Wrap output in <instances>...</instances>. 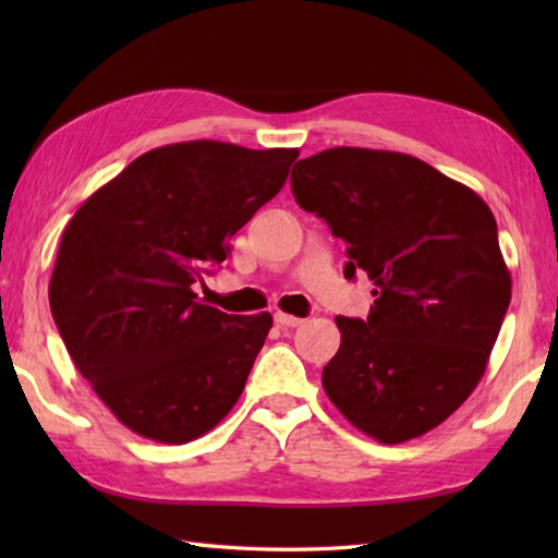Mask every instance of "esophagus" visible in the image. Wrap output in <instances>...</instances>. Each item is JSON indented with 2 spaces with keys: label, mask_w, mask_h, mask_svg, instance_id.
<instances>
[{
  "label": "esophagus",
  "mask_w": 558,
  "mask_h": 558,
  "mask_svg": "<svg viewBox=\"0 0 558 558\" xmlns=\"http://www.w3.org/2000/svg\"><path fill=\"white\" fill-rule=\"evenodd\" d=\"M276 324H278L280 328H298V326H302V318L290 316V314H286V312H276Z\"/></svg>",
  "instance_id": "34e87169"
}]
</instances>
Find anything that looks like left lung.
Masks as SVG:
<instances>
[{
  "mask_svg": "<svg viewBox=\"0 0 558 558\" xmlns=\"http://www.w3.org/2000/svg\"><path fill=\"white\" fill-rule=\"evenodd\" d=\"M294 201L348 242L345 278L374 282L366 322L336 316L322 384L345 420L402 444L475 390L511 302L489 206L420 158L328 148L294 165Z\"/></svg>",
  "mask_w": 558,
  "mask_h": 558,
  "instance_id": "obj_1",
  "label": "left lung"
}]
</instances>
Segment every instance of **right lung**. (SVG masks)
<instances>
[{
  "mask_svg": "<svg viewBox=\"0 0 558 558\" xmlns=\"http://www.w3.org/2000/svg\"><path fill=\"white\" fill-rule=\"evenodd\" d=\"M298 148L186 141L100 186L59 244L50 310L81 376L138 436L186 444L240 400L272 318L194 292L288 180Z\"/></svg>",
  "mask_w": 558,
  "mask_h": 558,
  "instance_id": "obj_1",
  "label": "right lung"
}]
</instances>
